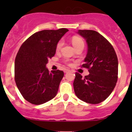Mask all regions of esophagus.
<instances>
[{"label":"esophagus","instance_id":"esophagus-1","mask_svg":"<svg viewBox=\"0 0 132 132\" xmlns=\"http://www.w3.org/2000/svg\"><path fill=\"white\" fill-rule=\"evenodd\" d=\"M69 71H70V70H68V69H65L64 70V73H68Z\"/></svg>","mask_w":132,"mask_h":132}]
</instances>
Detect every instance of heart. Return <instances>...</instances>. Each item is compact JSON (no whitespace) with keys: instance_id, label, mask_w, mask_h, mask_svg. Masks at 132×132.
<instances>
[{"instance_id":"heart-1","label":"heart","mask_w":132,"mask_h":132,"mask_svg":"<svg viewBox=\"0 0 132 132\" xmlns=\"http://www.w3.org/2000/svg\"><path fill=\"white\" fill-rule=\"evenodd\" d=\"M71 42H72L73 45L75 48L77 47V46H79V45H84V41L82 40V39H81L80 38L77 36H73L72 38V39H71ZM62 44H63V42H62V40L59 41L57 44L56 46V50H59L61 49V48L62 47Z\"/></svg>"}]
</instances>
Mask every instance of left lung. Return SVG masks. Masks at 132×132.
Listing matches in <instances>:
<instances>
[{"instance_id":"obj_1","label":"left lung","mask_w":132,"mask_h":132,"mask_svg":"<svg viewBox=\"0 0 132 132\" xmlns=\"http://www.w3.org/2000/svg\"><path fill=\"white\" fill-rule=\"evenodd\" d=\"M87 44V53L82 67L88 69L85 77L75 73L73 88L81 100L91 104L107 99L114 90L118 75V60L111 44L95 30H78Z\"/></svg>"}]
</instances>
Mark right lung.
Wrapping results in <instances>:
<instances>
[{
	"instance_id": "1",
	"label": "right lung",
	"mask_w": 132,
	"mask_h": 132,
	"mask_svg": "<svg viewBox=\"0 0 132 132\" xmlns=\"http://www.w3.org/2000/svg\"><path fill=\"white\" fill-rule=\"evenodd\" d=\"M68 31L43 30L34 33L22 45L14 62V80L25 100L34 105L48 102L56 96L64 77L61 70L48 71L49 59L54 56L59 41Z\"/></svg>"
}]
</instances>
